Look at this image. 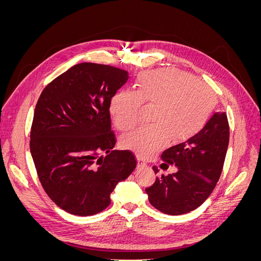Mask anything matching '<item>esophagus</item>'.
<instances>
[{"mask_svg": "<svg viewBox=\"0 0 261 261\" xmlns=\"http://www.w3.org/2000/svg\"><path fill=\"white\" fill-rule=\"evenodd\" d=\"M145 165H147V162L143 159V158L138 156L137 158V167L138 168H143V167H145Z\"/></svg>", "mask_w": 261, "mask_h": 261, "instance_id": "34e87169", "label": "esophagus"}]
</instances>
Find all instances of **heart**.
<instances>
[{"label":"heart","mask_w":261,"mask_h":261,"mask_svg":"<svg viewBox=\"0 0 261 261\" xmlns=\"http://www.w3.org/2000/svg\"><path fill=\"white\" fill-rule=\"evenodd\" d=\"M135 92L122 90L110 103L116 127L128 130L138 122L140 105L155 107L152 126L133 130L121 139V146L140 158H149L168 146L194 137L208 122L216 107V94L195 77L174 68L141 74Z\"/></svg>","instance_id":"heart-1"}]
</instances>
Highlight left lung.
<instances>
[{
  "label": "left lung",
  "mask_w": 261,
  "mask_h": 261,
  "mask_svg": "<svg viewBox=\"0 0 261 261\" xmlns=\"http://www.w3.org/2000/svg\"><path fill=\"white\" fill-rule=\"evenodd\" d=\"M228 139L230 128L225 113H215L194 137L163 151V164L175 165L177 171L156 177L154 184L146 188L150 203L170 216L198 208L220 178ZM152 169L158 172L155 167Z\"/></svg>",
  "instance_id": "1"
}]
</instances>
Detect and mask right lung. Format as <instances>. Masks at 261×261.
<instances>
[{
  "label": "right lung",
  "instance_id": "obj_1",
  "mask_svg": "<svg viewBox=\"0 0 261 261\" xmlns=\"http://www.w3.org/2000/svg\"><path fill=\"white\" fill-rule=\"evenodd\" d=\"M126 70L81 63L55 78L39 98L30 152L45 193L61 209L87 217L105 210L117 183L137 162L113 150L110 103L127 82ZM105 152L106 156H99Z\"/></svg>",
  "mask_w": 261,
  "mask_h": 261
}]
</instances>
